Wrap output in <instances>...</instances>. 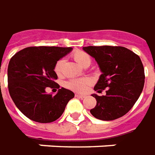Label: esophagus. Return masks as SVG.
Listing matches in <instances>:
<instances>
[{"label": "esophagus", "instance_id": "esophagus-1", "mask_svg": "<svg viewBox=\"0 0 155 155\" xmlns=\"http://www.w3.org/2000/svg\"><path fill=\"white\" fill-rule=\"evenodd\" d=\"M75 97H78V98H85V97H86V95H82V94H78V93H76V94H75Z\"/></svg>", "mask_w": 155, "mask_h": 155}]
</instances>
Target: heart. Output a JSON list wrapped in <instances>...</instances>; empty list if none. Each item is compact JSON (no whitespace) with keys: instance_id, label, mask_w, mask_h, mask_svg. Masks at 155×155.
<instances>
[{"instance_id":"b5f03b06","label":"heart","mask_w":155,"mask_h":155,"mask_svg":"<svg viewBox=\"0 0 155 155\" xmlns=\"http://www.w3.org/2000/svg\"><path fill=\"white\" fill-rule=\"evenodd\" d=\"M71 56L74 60L81 67H86L87 65L91 64V58L85 51L76 50V51H73ZM63 66H64V61L61 59L57 61V63L54 65V72L58 76L62 75V74H63ZM89 84H90V81L86 78H84V79H79V80H69L68 81L65 82L64 86L69 90L82 93L86 91L87 86H89Z\"/></svg>"}]
</instances>
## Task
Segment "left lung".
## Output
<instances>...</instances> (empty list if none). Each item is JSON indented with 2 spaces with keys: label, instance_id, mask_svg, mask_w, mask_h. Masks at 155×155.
<instances>
[{
  "label": "left lung",
  "instance_id": "obj_1",
  "mask_svg": "<svg viewBox=\"0 0 155 155\" xmlns=\"http://www.w3.org/2000/svg\"><path fill=\"white\" fill-rule=\"evenodd\" d=\"M94 58L102 74L94 86L98 92L106 89V95L92 94L97 105L91 114L101 120L122 117L136 104L144 86V69L139 56L123 47H83Z\"/></svg>",
  "mask_w": 155,
  "mask_h": 155
}]
</instances>
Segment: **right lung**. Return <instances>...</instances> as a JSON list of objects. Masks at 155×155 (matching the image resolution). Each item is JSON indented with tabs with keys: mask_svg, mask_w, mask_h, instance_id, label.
<instances>
[{
	"mask_svg": "<svg viewBox=\"0 0 155 155\" xmlns=\"http://www.w3.org/2000/svg\"><path fill=\"white\" fill-rule=\"evenodd\" d=\"M71 51L72 47H30L12 57L7 69L9 93L17 108L31 120L55 121L74 97L64 87L54 96L45 92L47 87L59 88L54 65Z\"/></svg>",
	"mask_w": 155,
	"mask_h": 155,
	"instance_id": "obj_1",
	"label": "right lung"
}]
</instances>
